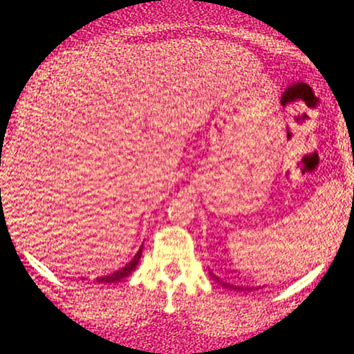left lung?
<instances>
[{
	"instance_id": "8db88e82",
	"label": "left lung",
	"mask_w": 354,
	"mask_h": 354,
	"mask_svg": "<svg viewBox=\"0 0 354 354\" xmlns=\"http://www.w3.org/2000/svg\"><path fill=\"white\" fill-rule=\"evenodd\" d=\"M209 274L213 276V278L216 279V281H218L219 284H223V286H225V288H230V290H236V291H251V290H253V288H248V286H246V288H245V286H234V284L225 283V281H223V279H219L216 274H213V273H211V271H209Z\"/></svg>"
}]
</instances>
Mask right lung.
<instances>
[{"label": "right lung", "instance_id": "add662e5", "mask_svg": "<svg viewBox=\"0 0 354 354\" xmlns=\"http://www.w3.org/2000/svg\"><path fill=\"white\" fill-rule=\"evenodd\" d=\"M141 253H143V245H141L140 250H138V253L135 254V258L131 259V261L128 263V265L121 268V270L115 271V273L111 274H106V276H100V278H96L95 281L96 283H118L121 281V279L126 278V276H129L135 271V268L138 266V263H140V258H141Z\"/></svg>", "mask_w": 354, "mask_h": 354}]
</instances>
